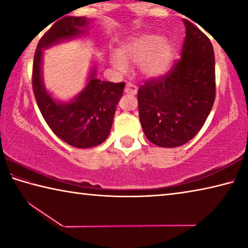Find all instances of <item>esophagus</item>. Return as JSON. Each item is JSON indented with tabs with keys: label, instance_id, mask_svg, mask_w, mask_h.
Instances as JSON below:
<instances>
[{
	"label": "esophagus",
	"instance_id": "obj_1",
	"mask_svg": "<svg viewBox=\"0 0 248 248\" xmlns=\"http://www.w3.org/2000/svg\"><path fill=\"white\" fill-rule=\"evenodd\" d=\"M124 93L128 94V95H137L138 87L134 85V84H132V83H128L127 85H125Z\"/></svg>",
	"mask_w": 248,
	"mask_h": 248
}]
</instances>
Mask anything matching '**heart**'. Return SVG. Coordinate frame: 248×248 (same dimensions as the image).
Here are the masks:
<instances>
[{
  "mask_svg": "<svg viewBox=\"0 0 248 248\" xmlns=\"http://www.w3.org/2000/svg\"><path fill=\"white\" fill-rule=\"evenodd\" d=\"M175 58L176 45L170 39L157 33H141L124 40L119 52H111L109 60L121 73L127 72L128 63H131L139 65L144 78L154 79L169 72Z\"/></svg>",
  "mask_w": 248,
  "mask_h": 248,
  "instance_id": "b5f03b06",
  "label": "heart"
}]
</instances>
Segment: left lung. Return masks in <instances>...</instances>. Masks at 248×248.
<instances>
[{
    "instance_id": "left-lung-1",
    "label": "left lung",
    "mask_w": 248,
    "mask_h": 248,
    "mask_svg": "<svg viewBox=\"0 0 248 248\" xmlns=\"http://www.w3.org/2000/svg\"><path fill=\"white\" fill-rule=\"evenodd\" d=\"M182 60L163 78L138 92L139 117L148 140L161 148L190 141L202 128L216 96L215 52L211 41L189 20Z\"/></svg>"
}]
</instances>
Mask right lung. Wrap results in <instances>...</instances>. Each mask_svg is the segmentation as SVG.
I'll list each match as a JSON object with an SVG mask.
<instances>
[{
  "instance_id": "obj_1",
  "label": "right lung",
  "mask_w": 248,
  "mask_h": 248,
  "mask_svg": "<svg viewBox=\"0 0 248 248\" xmlns=\"http://www.w3.org/2000/svg\"><path fill=\"white\" fill-rule=\"evenodd\" d=\"M91 22L75 16L58 20L39 40L32 66V89L41 115L58 138L78 149L93 148L107 139L125 83L100 81L94 59L84 89L71 99L61 100L46 87L43 63L46 49L85 37Z\"/></svg>"
}]
</instances>
